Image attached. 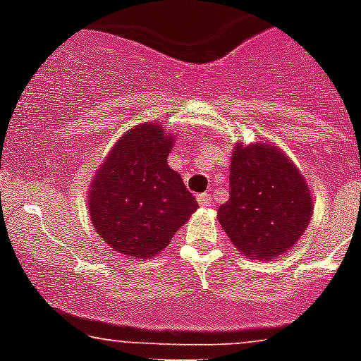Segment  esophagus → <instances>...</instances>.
Here are the masks:
<instances>
[{
	"mask_svg": "<svg viewBox=\"0 0 361 361\" xmlns=\"http://www.w3.org/2000/svg\"><path fill=\"white\" fill-rule=\"evenodd\" d=\"M196 198H198V204L202 205V207H209V205L213 204V202H211V195H209V192H204V195H198V196H196Z\"/></svg>",
	"mask_w": 361,
	"mask_h": 361,
	"instance_id": "obj_1",
	"label": "esophagus"
}]
</instances>
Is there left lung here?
I'll use <instances>...</instances> for the list:
<instances>
[{
    "label": "left lung",
    "mask_w": 361,
    "mask_h": 361,
    "mask_svg": "<svg viewBox=\"0 0 361 361\" xmlns=\"http://www.w3.org/2000/svg\"><path fill=\"white\" fill-rule=\"evenodd\" d=\"M229 200L218 220L242 255L268 260L298 244L314 202L298 166L274 145L237 143L229 166Z\"/></svg>",
    "instance_id": "1"
}]
</instances>
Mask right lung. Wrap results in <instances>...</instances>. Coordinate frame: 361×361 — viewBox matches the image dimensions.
<instances>
[{
    "mask_svg": "<svg viewBox=\"0 0 361 361\" xmlns=\"http://www.w3.org/2000/svg\"><path fill=\"white\" fill-rule=\"evenodd\" d=\"M174 135L163 124H137L124 132L93 176L87 192L90 218L117 253L150 259L198 209L181 176L166 159Z\"/></svg>",
    "mask_w": 361,
    "mask_h": 361,
    "instance_id": "add662e5",
    "label": "right lung"
}]
</instances>
